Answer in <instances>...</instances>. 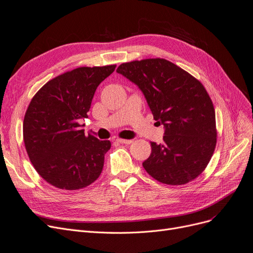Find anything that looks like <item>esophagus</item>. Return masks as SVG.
Wrapping results in <instances>:
<instances>
[{"label":"esophagus","mask_w":253,"mask_h":253,"mask_svg":"<svg viewBox=\"0 0 253 253\" xmlns=\"http://www.w3.org/2000/svg\"><path fill=\"white\" fill-rule=\"evenodd\" d=\"M116 141L119 143H124V144H129L133 142V140H128V139H120V138L116 139Z\"/></svg>","instance_id":"34e87169"}]
</instances>
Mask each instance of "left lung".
<instances>
[{"label":"left lung","mask_w":253,"mask_h":253,"mask_svg":"<svg viewBox=\"0 0 253 253\" xmlns=\"http://www.w3.org/2000/svg\"><path fill=\"white\" fill-rule=\"evenodd\" d=\"M117 72L139 86L154 119L165 126L164 142H151L144 169L163 184L183 185L195 180L210 163L216 144L215 113L205 86L159 57L124 63Z\"/></svg>","instance_id":"left-lung-1"}]
</instances>
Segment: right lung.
Masks as SVG:
<instances>
[{"mask_svg": "<svg viewBox=\"0 0 253 253\" xmlns=\"http://www.w3.org/2000/svg\"><path fill=\"white\" fill-rule=\"evenodd\" d=\"M116 65L80 67L43 84L32 97L23 123V138L39 175L52 186L77 190L96 181L110 140L84 135L86 118L99 84Z\"/></svg>", "mask_w": 253, "mask_h": 253, "instance_id": "1", "label": "right lung"}]
</instances>
